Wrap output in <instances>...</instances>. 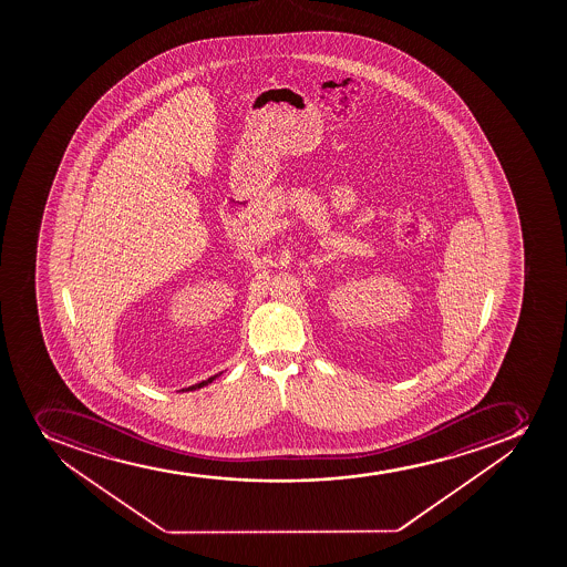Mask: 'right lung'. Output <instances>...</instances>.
<instances>
[{"instance_id": "obj_1", "label": "right lung", "mask_w": 567, "mask_h": 567, "mask_svg": "<svg viewBox=\"0 0 567 567\" xmlns=\"http://www.w3.org/2000/svg\"><path fill=\"white\" fill-rule=\"evenodd\" d=\"M224 373V371H221ZM221 373H218V375L210 377V379H207V381L197 382V384H192V386L183 388V390H179V392H194V390H199V388L208 386L210 382L216 381Z\"/></svg>"}]
</instances>
